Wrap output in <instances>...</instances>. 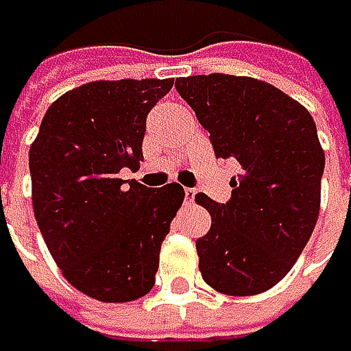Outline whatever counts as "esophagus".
Returning a JSON list of instances; mask_svg holds the SVG:
<instances>
[{
	"label": "esophagus",
	"mask_w": 351,
	"mask_h": 351,
	"mask_svg": "<svg viewBox=\"0 0 351 351\" xmlns=\"http://www.w3.org/2000/svg\"><path fill=\"white\" fill-rule=\"evenodd\" d=\"M195 193H197V191H195L193 187H187V189H185V199H187V202H193V199H195Z\"/></svg>",
	"instance_id": "esophagus-1"
}]
</instances>
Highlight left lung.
I'll return each mask as SVG.
<instances>
[{"instance_id":"left-lung-1","label":"left lung","mask_w":351,"mask_h":351,"mask_svg":"<svg viewBox=\"0 0 351 351\" xmlns=\"http://www.w3.org/2000/svg\"><path fill=\"white\" fill-rule=\"evenodd\" d=\"M174 87L216 158L241 166L227 204L195 195L212 216L195 241L202 277L227 295L262 293L291 270L314 231L324 172L316 124L302 104L258 79L199 74Z\"/></svg>"}]
</instances>
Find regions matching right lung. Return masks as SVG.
<instances>
[{
	"instance_id": "right-lung-1",
	"label": "right lung",
	"mask_w": 351,
	"mask_h": 351,
	"mask_svg": "<svg viewBox=\"0 0 351 351\" xmlns=\"http://www.w3.org/2000/svg\"><path fill=\"white\" fill-rule=\"evenodd\" d=\"M172 79L95 81L56 99L29 152L33 210L62 274L99 302H133L156 283L160 247L185 199L122 181L143 160L149 110Z\"/></svg>"
}]
</instances>
